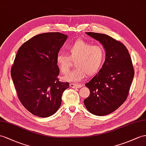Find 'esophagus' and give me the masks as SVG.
Wrapping results in <instances>:
<instances>
[{
    "label": "esophagus",
    "instance_id": "esophagus-1",
    "mask_svg": "<svg viewBox=\"0 0 146 146\" xmlns=\"http://www.w3.org/2000/svg\"><path fill=\"white\" fill-rule=\"evenodd\" d=\"M70 86L72 88H81L82 86L80 84H74V83H70Z\"/></svg>",
    "mask_w": 146,
    "mask_h": 146
}]
</instances>
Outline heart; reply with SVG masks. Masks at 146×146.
<instances>
[{
  "instance_id": "1",
  "label": "heart",
  "mask_w": 146,
  "mask_h": 146,
  "mask_svg": "<svg viewBox=\"0 0 146 146\" xmlns=\"http://www.w3.org/2000/svg\"><path fill=\"white\" fill-rule=\"evenodd\" d=\"M68 55L58 54L56 56V64L62 73H68L75 62L76 68L63 78V80L79 82L86 77L94 76L98 73L105 61L106 51L99 44L92 45L82 39L76 40L67 48Z\"/></svg>"
}]
</instances>
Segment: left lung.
Returning a JSON list of instances; mask_svg holds the SVG:
<instances>
[{
  "mask_svg": "<svg viewBox=\"0 0 146 146\" xmlns=\"http://www.w3.org/2000/svg\"><path fill=\"white\" fill-rule=\"evenodd\" d=\"M86 33L103 45L106 55L102 68L85 84L90 94L84 104L91 113L106 115L118 109L128 98L134 75L133 65L123 43L104 34Z\"/></svg>",
  "mask_w": 146,
  "mask_h": 146,
  "instance_id": "1",
  "label": "left lung"
}]
</instances>
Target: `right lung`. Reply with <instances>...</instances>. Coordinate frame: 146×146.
<instances>
[{
	"label": "right lung",
	"instance_id": "right-lung-1",
	"mask_svg": "<svg viewBox=\"0 0 146 146\" xmlns=\"http://www.w3.org/2000/svg\"><path fill=\"white\" fill-rule=\"evenodd\" d=\"M60 33L36 35L18 49L11 69L20 102L32 114L48 117L58 110L68 82L59 81L56 56L67 39Z\"/></svg>",
	"mask_w": 146,
	"mask_h": 146
}]
</instances>
